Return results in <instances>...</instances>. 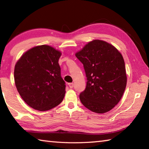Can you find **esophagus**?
<instances>
[{"instance_id": "esophagus-1", "label": "esophagus", "mask_w": 149, "mask_h": 149, "mask_svg": "<svg viewBox=\"0 0 149 149\" xmlns=\"http://www.w3.org/2000/svg\"><path fill=\"white\" fill-rule=\"evenodd\" d=\"M68 85H69L70 88L72 89V88L74 87V83H70V84H68Z\"/></svg>"}]
</instances>
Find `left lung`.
<instances>
[{
  "label": "left lung",
  "instance_id": "8db88e82",
  "mask_svg": "<svg viewBox=\"0 0 149 149\" xmlns=\"http://www.w3.org/2000/svg\"><path fill=\"white\" fill-rule=\"evenodd\" d=\"M87 77L81 102L91 111L107 112L122 97L127 84L125 62L120 52L108 42L94 40L77 52Z\"/></svg>",
  "mask_w": 149,
  "mask_h": 149
}]
</instances>
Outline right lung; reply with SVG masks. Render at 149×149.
<instances>
[{"label":"right lung","instance_id":"add662e5","mask_svg":"<svg viewBox=\"0 0 149 149\" xmlns=\"http://www.w3.org/2000/svg\"><path fill=\"white\" fill-rule=\"evenodd\" d=\"M61 52L48 45L32 48L22 55L14 68L17 91L35 110L46 111L62 102L65 83L58 64Z\"/></svg>","mask_w":149,"mask_h":149}]
</instances>
